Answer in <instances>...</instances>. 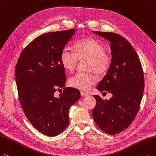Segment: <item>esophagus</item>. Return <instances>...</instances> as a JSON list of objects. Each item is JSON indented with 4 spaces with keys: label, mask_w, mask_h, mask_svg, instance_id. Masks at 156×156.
Masks as SVG:
<instances>
[{
    "label": "esophagus",
    "mask_w": 156,
    "mask_h": 156,
    "mask_svg": "<svg viewBox=\"0 0 156 156\" xmlns=\"http://www.w3.org/2000/svg\"><path fill=\"white\" fill-rule=\"evenodd\" d=\"M80 95H81L82 97H87V96H88V95L87 94V93H84V92H81V93H80Z\"/></svg>",
    "instance_id": "esophagus-1"
}]
</instances>
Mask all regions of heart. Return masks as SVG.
Masks as SVG:
<instances>
[{
  "label": "heart",
  "mask_w": 156,
  "mask_h": 156,
  "mask_svg": "<svg viewBox=\"0 0 156 156\" xmlns=\"http://www.w3.org/2000/svg\"><path fill=\"white\" fill-rule=\"evenodd\" d=\"M86 59L87 73H76L68 79V84L72 88L86 91L95 84L97 79L94 72L102 75L109 69L111 57L104 51L102 43L93 38H87L77 41L73 45V51L65 47L61 52V63L66 70L73 72L79 61Z\"/></svg>",
  "instance_id": "1"
}]
</instances>
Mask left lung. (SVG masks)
I'll use <instances>...</instances> for the list:
<instances>
[{"instance_id":"8db88e82","label":"left lung","mask_w":156,"mask_h":156,"mask_svg":"<svg viewBox=\"0 0 156 156\" xmlns=\"http://www.w3.org/2000/svg\"><path fill=\"white\" fill-rule=\"evenodd\" d=\"M109 40L111 64L97 88L107 91L113 97L104 100L94 95L97 104L92 115L97 126L109 134L127 129L138 113L145 86L140 58L131 44L120 34L93 31Z\"/></svg>"}]
</instances>
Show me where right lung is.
<instances>
[{"mask_svg": "<svg viewBox=\"0 0 156 156\" xmlns=\"http://www.w3.org/2000/svg\"><path fill=\"white\" fill-rule=\"evenodd\" d=\"M76 31L39 36L23 50L16 63L15 80L22 109L31 124L48 136L67 127L69 109L80 97L78 90L65 87L66 77L60 61L62 49ZM58 88L64 92L57 98L55 92Z\"/></svg>", "mask_w": 156, "mask_h": 156, "instance_id": "right-lung-1", "label": "right lung"}]
</instances>
